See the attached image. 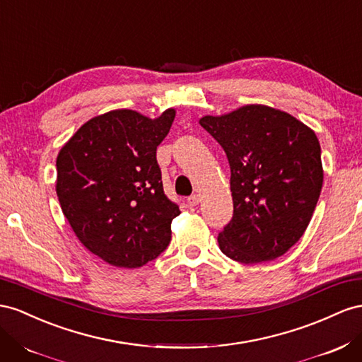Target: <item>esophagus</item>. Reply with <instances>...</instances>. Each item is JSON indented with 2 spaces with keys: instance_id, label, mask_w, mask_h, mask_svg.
Here are the masks:
<instances>
[{
  "instance_id": "1",
  "label": "esophagus",
  "mask_w": 362,
  "mask_h": 362,
  "mask_svg": "<svg viewBox=\"0 0 362 362\" xmlns=\"http://www.w3.org/2000/svg\"><path fill=\"white\" fill-rule=\"evenodd\" d=\"M201 202V198H199V194H192L190 198H187V204H189V207H197V205Z\"/></svg>"
}]
</instances>
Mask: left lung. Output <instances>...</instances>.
<instances>
[{
	"instance_id": "left-lung-1",
	"label": "left lung",
	"mask_w": 362,
	"mask_h": 362,
	"mask_svg": "<svg viewBox=\"0 0 362 362\" xmlns=\"http://www.w3.org/2000/svg\"><path fill=\"white\" fill-rule=\"evenodd\" d=\"M199 124L226 151L234 214L219 233L227 257L252 265L283 256L306 231L323 187L315 132L291 114L245 105Z\"/></svg>"
}]
</instances>
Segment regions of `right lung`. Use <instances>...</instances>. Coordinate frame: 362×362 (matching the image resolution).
I'll use <instances>...</instances> for the list:
<instances>
[{
  "label": "right lung",
  "instance_id": "1",
  "mask_svg": "<svg viewBox=\"0 0 362 362\" xmlns=\"http://www.w3.org/2000/svg\"><path fill=\"white\" fill-rule=\"evenodd\" d=\"M173 108L151 119L114 110L83 123L57 153L56 193L82 245L117 268H140L170 242L181 213L163 190L157 146Z\"/></svg>",
  "mask_w": 362,
  "mask_h": 362
}]
</instances>
